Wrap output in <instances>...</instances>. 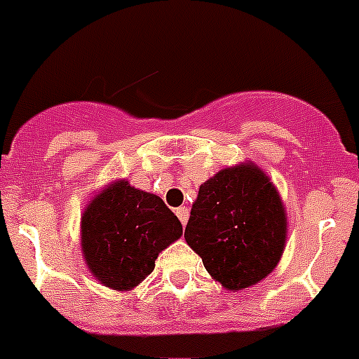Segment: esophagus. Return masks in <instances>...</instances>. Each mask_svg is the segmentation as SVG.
Here are the masks:
<instances>
[{
  "mask_svg": "<svg viewBox=\"0 0 359 359\" xmlns=\"http://www.w3.org/2000/svg\"><path fill=\"white\" fill-rule=\"evenodd\" d=\"M176 215L180 219V222L183 226H187V222H189V208L187 206H180V208H176Z\"/></svg>",
  "mask_w": 359,
  "mask_h": 359,
  "instance_id": "esophagus-1",
  "label": "esophagus"
}]
</instances>
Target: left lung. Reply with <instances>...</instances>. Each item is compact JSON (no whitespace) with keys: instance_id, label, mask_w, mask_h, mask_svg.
<instances>
[{"instance_id":"8db88e82","label":"left lung","mask_w":359,"mask_h":359,"mask_svg":"<svg viewBox=\"0 0 359 359\" xmlns=\"http://www.w3.org/2000/svg\"><path fill=\"white\" fill-rule=\"evenodd\" d=\"M288 220L278 189L255 162L220 169L197 192L187 244L222 288L245 290L267 278L287 245Z\"/></svg>"}]
</instances>
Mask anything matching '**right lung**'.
I'll return each mask as SVG.
<instances>
[{
  "label": "right lung",
  "mask_w": 359,
  "mask_h": 359,
  "mask_svg": "<svg viewBox=\"0 0 359 359\" xmlns=\"http://www.w3.org/2000/svg\"><path fill=\"white\" fill-rule=\"evenodd\" d=\"M81 255L90 274L130 292L153 272L154 259L183 235L182 222L158 196L126 180L104 185L81 213Z\"/></svg>",
  "instance_id": "obj_1"
}]
</instances>
